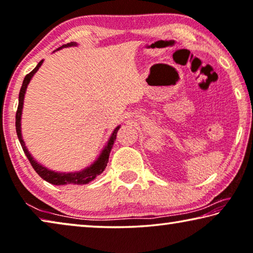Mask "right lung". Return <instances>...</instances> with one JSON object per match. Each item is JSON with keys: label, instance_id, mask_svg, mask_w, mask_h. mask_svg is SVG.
I'll return each instance as SVG.
<instances>
[{"label": "right lung", "instance_id": "add662e5", "mask_svg": "<svg viewBox=\"0 0 253 253\" xmlns=\"http://www.w3.org/2000/svg\"><path fill=\"white\" fill-rule=\"evenodd\" d=\"M74 45H76V43L74 42H70L68 44L62 45V46H60L58 50L62 47H67V46H74ZM43 63V60L42 61L39 62V65H37L34 69L30 71L29 74L26 75V77L24 78V82H22V85H21V88H20V92H19V104H18V109H17V114H16V130H17V135H18V138H19V142H20V144L22 146V150H24V152L26 156H27L28 160L30 165L33 166V168L35 169V171L39 174L41 177L44 180H46V182L51 183V184H54V185H70V184H87L90 180H93L95 177H97L99 175H101L103 172V170L107 167V164L109 161V156H110V151L112 149V145H114V143L116 141V136H117V131L119 129V126L116 128L114 130V133H112L110 139H109L107 146H105L104 150L102 151V153L100 154L99 159H97L95 163H94L90 167L84 169L83 171H79V172H70V174H60V172H54L52 170H48L43 166H41L40 164H37L35 160L33 159V157L30 156L29 151L27 150L25 145V142L24 139L21 137V127H20V120H21V111H22V105H24V97H25V93H26V88H27V85L29 84L30 79L34 76V74L36 73L37 70H39V68L42 66Z\"/></svg>", "mask_w": 253, "mask_h": 253}]
</instances>
